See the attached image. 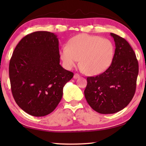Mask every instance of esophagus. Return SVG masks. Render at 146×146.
Wrapping results in <instances>:
<instances>
[{
	"label": "esophagus",
	"mask_w": 146,
	"mask_h": 146,
	"mask_svg": "<svg viewBox=\"0 0 146 146\" xmlns=\"http://www.w3.org/2000/svg\"><path fill=\"white\" fill-rule=\"evenodd\" d=\"M79 77H80V75H79L78 74H77V73H75V75H74V76H73V78H75V79L78 78H79Z\"/></svg>",
	"instance_id": "1"
}]
</instances>
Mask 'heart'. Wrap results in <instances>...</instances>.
<instances>
[{
  "mask_svg": "<svg viewBox=\"0 0 146 146\" xmlns=\"http://www.w3.org/2000/svg\"><path fill=\"white\" fill-rule=\"evenodd\" d=\"M115 46L109 39L98 36L80 34L71 38L67 46L60 49V56L66 68L78 65L89 75H98L111 66L115 56Z\"/></svg>",
  "mask_w": 146,
  "mask_h": 146,
  "instance_id": "1",
  "label": "heart"
}]
</instances>
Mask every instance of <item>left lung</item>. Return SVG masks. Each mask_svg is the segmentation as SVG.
<instances>
[{"instance_id":"8db88e82","label":"left lung","mask_w":146,"mask_h":146,"mask_svg":"<svg viewBox=\"0 0 146 146\" xmlns=\"http://www.w3.org/2000/svg\"><path fill=\"white\" fill-rule=\"evenodd\" d=\"M115 44V56L107 70L87 78L84 95L91 108L101 114H113L125 108L135 95L138 63L129 44L111 33Z\"/></svg>"}]
</instances>
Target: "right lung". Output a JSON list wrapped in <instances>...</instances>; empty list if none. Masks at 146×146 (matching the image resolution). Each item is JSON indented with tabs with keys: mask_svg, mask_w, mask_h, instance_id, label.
Segmentation results:
<instances>
[{
	"mask_svg": "<svg viewBox=\"0 0 146 146\" xmlns=\"http://www.w3.org/2000/svg\"><path fill=\"white\" fill-rule=\"evenodd\" d=\"M58 39L49 31L24 36L9 62L11 92L20 108L34 117H44L60 102L63 88L73 73L60 64Z\"/></svg>",
	"mask_w": 146,
	"mask_h": 146,
	"instance_id": "right-lung-1",
	"label": "right lung"
}]
</instances>
